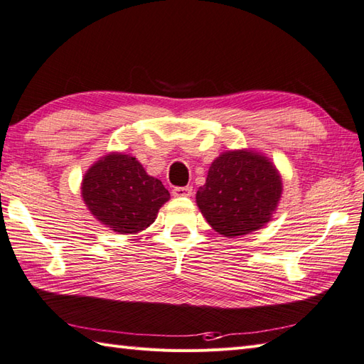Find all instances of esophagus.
Returning a JSON list of instances; mask_svg holds the SVG:
<instances>
[{
  "label": "esophagus",
  "mask_w": 364,
  "mask_h": 364,
  "mask_svg": "<svg viewBox=\"0 0 364 364\" xmlns=\"http://www.w3.org/2000/svg\"><path fill=\"white\" fill-rule=\"evenodd\" d=\"M193 194V187H176L173 190L174 198H188Z\"/></svg>",
  "instance_id": "obj_1"
}]
</instances>
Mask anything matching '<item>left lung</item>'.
Wrapping results in <instances>:
<instances>
[{
	"label": "left lung",
	"mask_w": 364,
	"mask_h": 364,
	"mask_svg": "<svg viewBox=\"0 0 364 364\" xmlns=\"http://www.w3.org/2000/svg\"><path fill=\"white\" fill-rule=\"evenodd\" d=\"M281 194V174L267 156L250 148L228 149L211 162L196 203L215 232L239 237L270 223Z\"/></svg>",
	"instance_id": "obj_1"
}]
</instances>
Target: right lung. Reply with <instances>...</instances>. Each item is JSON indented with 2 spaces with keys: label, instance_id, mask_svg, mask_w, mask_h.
<instances>
[{
  "label": "right lung",
  "instance_id": "obj_1",
  "mask_svg": "<svg viewBox=\"0 0 364 364\" xmlns=\"http://www.w3.org/2000/svg\"><path fill=\"white\" fill-rule=\"evenodd\" d=\"M82 198L100 224L119 235H137L151 225L170 193L125 153L111 151L83 176Z\"/></svg>",
  "mask_w": 364,
  "mask_h": 364
}]
</instances>
